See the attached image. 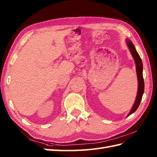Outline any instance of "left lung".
Wrapping results in <instances>:
<instances>
[{
    "label": "left lung",
    "instance_id": "left-lung-1",
    "mask_svg": "<svg viewBox=\"0 0 157 157\" xmlns=\"http://www.w3.org/2000/svg\"><path fill=\"white\" fill-rule=\"evenodd\" d=\"M127 44H128L129 51L131 52L133 58L134 59V61L136 65V73H137L138 81V90L137 97H136L135 103L134 106H133L131 111H130V113H129V115H130L137 110L140 104L143 93H144V78H143V75H142L143 65H142V61L140 56V55H138V52L136 51L134 45L133 44V43L130 41L129 40H127Z\"/></svg>",
    "mask_w": 157,
    "mask_h": 157
}]
</instances>
